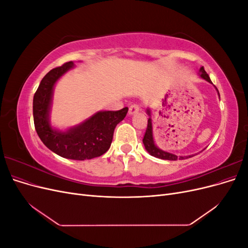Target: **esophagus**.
I'll return each instance as SVG.
<instances>
[{
  "mask_svg": "<svg viewBox=\"0 0 248 248\" xmlns=\"http://www.w3.org/2000/svg\"><path fill=\"white\" fill-rule=\"evenodd\" d=\"M139 110H140L139 104H131V106L129 107L128 112H129V115H134V114H137Z\"/></svg>",
  "mask_w": 248,
  "mask_h": 248,
  "instance_id": "34e87169",
  "label": "esophagus"
}]
</instances>
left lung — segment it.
<instances>
[{"instance_id": "8db88e82", "label": "left lung", "mask_w": 248, "mask_h": 248, "mask_svg": "<svg viewBox=\"0 0 248 248\" xmlns=\"http://www.w3.org/2000/svg\"><path fill=\"white\" fill-rule=\"evenodd\" d=\"M200 72H201V77L206 79L207 81L211 82L212 81L211 79H210L209 76L207 74V72L205 71L204 67H201L200 69ZM217 90V89H216ZM217 92H218V90H217ZM219 94V93H218ZM148 114L150 115V110H147ZM142 142H144V146L146 148L147 151L151 154L152 156L154 157H157V158H160V159H164V160H178V159H185V158H188V157L190 156H180L178 157L177 155H174L171 153H169V152H166V151H162V150H160L159 148H157L155 142H154V140H153V132H152V122H151V118L148 119V125H147V129H146V132H145V136H144V139H142ZM193 156V155H191Z\"/></svg>"}]
</instances>
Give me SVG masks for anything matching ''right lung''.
<instances>
[{
    "label": "right lung",
    "mask_w": 248,
    "mask_h": 248,
    "mask_svg": "<svg viewBox=\"0 0 248 248\" xmlns=\"http://www.w3.org/2000/svg\"><path fill=\"white\" fill-rule=\"evenodd\" d=\"M72 67V62H67L51 69L42 78L33 99L34 125L43 144L52 152L67 159H92L109 149L116 126L125 118L128 108L98 111L68 131L52 129L48 119L52 89L56 81Z\"/></svg>",
    "instance_id": "obj_1"
}]
</instances>
